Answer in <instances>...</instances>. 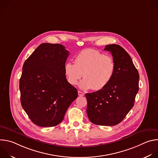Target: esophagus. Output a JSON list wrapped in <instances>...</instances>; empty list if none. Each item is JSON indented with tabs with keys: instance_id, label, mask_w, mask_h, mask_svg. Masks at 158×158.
<instances>
[{
	"instance_id": "1",
	"label": "esophagus",
	"mask_w": 158,
	"mask_h": 158,
	"mask_svg": "<svg viewBox=\"0 0 158 158\" xmlns=\"http://www.w3.org/2000/svg\"><path fill=\"white\" fill-rule=\"evenodd\" d=\"M78 95L79 96H83L84 95V93H83L82 92H81V91H78Z\"/></svg>"
}]
</instances>
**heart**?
Returning <instances> with one entry per match:
<instances>
[{"label": "heart", "mask_w": 158, "mask_h": 158, "mask_svg": "<svg viewBox=\"0 0 158 158\" xmlns=\"http://www.w3.org/2000/svg\"><path fill=\"white\" fill-rule=\"evenodd\" d=\"M115 70L113 58L91 49L81 51L75 57V63L67 62L64 65V73L71 85H76L83 76L80 87L94 91L104 89L113 77Z\"/></svg>", "instance_id": "heart-1"}]
</instances>
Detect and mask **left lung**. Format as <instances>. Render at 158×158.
Masks as SVG:
<instances>
[{"instance_id": "obj_1", "label": "left lung", "mask_w": 158, "mask_h": 158, "mask_svg": "<svg viewBox=\"0 0 158 158\" xmlns=\"http://www.w3.org/2000/svg\"><path fill=\"white\" fill-rule=\"evenodd\" d=\"M109 51L116 64V70L110 82L102 89L85 94L89 119L100 126L120 123L132 108L139 91V76L131 57L118 44H109Z\"/></svg>"}]
</instances>
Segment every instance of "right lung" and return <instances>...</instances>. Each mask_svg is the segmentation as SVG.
<instances>
[{"instance_id": "add662e5", "label": "right lung", "mask_w": 158, "mask_h": 158, "mask_svg": "<svg viewBox=\"0 0 158 158\" xmlns=\"http://www.w3.org/2000/svg\"><path fill=\"white\" fill-rule=\"evenodd\" d=\"M69 52L59 44L43 43L25 61L19 81L20 102L31 120L40 127L58 125L77 98L66 79Z\"/></svg>"}]
</instances>
